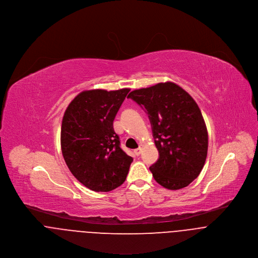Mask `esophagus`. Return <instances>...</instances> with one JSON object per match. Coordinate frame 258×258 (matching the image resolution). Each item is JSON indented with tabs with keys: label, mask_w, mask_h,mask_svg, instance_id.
<instances>
[{
	"label": "esophagus",
	"mask_w": 258,
	"mask_h": 258,
	"mask_svg": "<svg viewBox=\"0 0 258 258\" xmlns=\"http://www.w3.org/2000/svg\"><path fill=\"white\" fill-rule=\"evenodd\" d=\"M142 149H143L142 146H140L138 149H136V150L134 151V153L136 154V155H141V153H142Z\"/></svg>",
	"instance_id": "1"
}]
</instances>
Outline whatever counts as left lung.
Instances as JSON below:
<instances>
[{
    "label": "left lung",
    "mask_w": 258,
    "mask_h": 258,
    "mask_svg": "<svg viewBox=\"0 0 258 258\" xmlns=\"http://www.w3.org/2000/svg\"><path fill=\"white\" fill-rule=\"evenodd\" d=\"M149 114L159 157L150 169L161 186L180 189L201 173L207 155L208 135L202 111L182 88L159 83L127 96Z\"/></svg>",
    "instance_id": "1"
}]
</instances>
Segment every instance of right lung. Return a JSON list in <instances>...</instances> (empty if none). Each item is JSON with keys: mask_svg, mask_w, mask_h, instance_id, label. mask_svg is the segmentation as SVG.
Here are the masks:
<instances>
[{"mask_svg": "<svg viewBox=\"0 0 258 258\" xmlns=\"http://www.w3.org/2000/svg\"><path fill=\"white\" fill-rule=\"evenodd\" d=\"M130 91H84L64 111L60 130L63 159L73 175L94 191L121 185L134 160L120 149L113 130L115 114Z\"/></svg>", "mask_w": 258, "mask_h": 258, "instance_id": "right-lung-1", "label": "right lung"}]
</instances>
